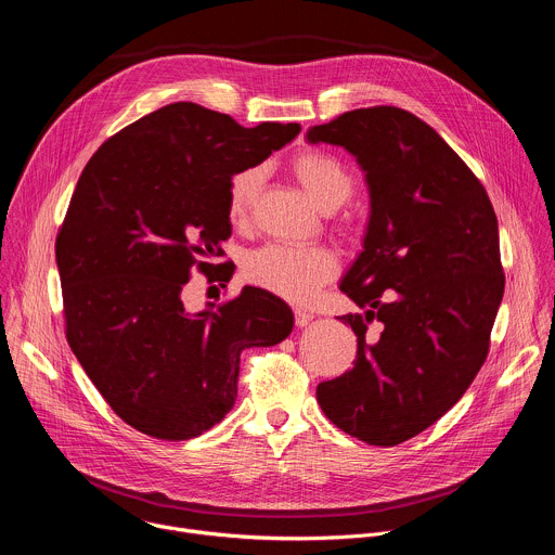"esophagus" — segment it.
I'll return each instance as SVG.
<instances>
[{"label": "esophagus", "instance_id": "obj_1", "mask_svg": "<svg viewBox=\"0 0 555 555\" xmlns=\"http://www.w3.org/2000/svg\"><path fill=\"white\" fill-rule=\"evenodd\" d=\"M311 321H313V313H309V311H305L300 307L294 309V323H296V327H307Z\"/></svg>", "mask_w": 555, "mask_h": 555}]
</instances>
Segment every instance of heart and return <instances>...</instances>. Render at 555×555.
Listing matches in <instances>:
<instances>
[{
    "label": "heart",
    "mask_w": 555,
    "mask_h": 555,
    "mask_svg": "<svg viewBox=\"0 0 555 555\" xmlns=\"http://www.w3.org/2000/svg\"><path fill=\"white\" fill-rule=\"evenodd\" d=\"M292 173L313 199V204L325 212L338 210L356 191L353 171L334 153L309 149L298 153L292 160ZM266 169L250 165L236 171L228 180L225 189V212L234 225H246L257 197ZM340 270L338 255L327 246H289L268 244L246 255L244 276L289 302H307L325 283H330Z\"/></svg>",
    "instance_id": "1"
}]
</instances>
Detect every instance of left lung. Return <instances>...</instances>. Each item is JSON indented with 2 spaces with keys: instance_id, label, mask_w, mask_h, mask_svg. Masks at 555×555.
I'll return each instance as SVG.
<instances>
[{
  "instance_id": "8db88e82",
  "label": "left lung",
  "mask_w": 555,
  "mask_h": 555,
  "mask_svg": "<svg viewBox=\"0 0 555 555\" xmlns=\"http://www.w3.org/2000/svg\"><path fill=\"white\" fill-rule=\"evenodd\" d=\"M307 140L356 155L371 197L364 250L340 283L366 309L340 319L358 353L315 398L347 435L398 446L446 415L488 358L505 289L496 212L479 178L406 109H353ZM373 320L379 337L367 334Z\"/></svg>"
}]
</instances>
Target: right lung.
<instances>
[{
    "label": "right lung",
    "instance_id": "right-lung-1",
    "mask_svg": "<svg viewBox=\"0 0 555 555\" xmlns=\"http://www.w3.org/2000/svg\"><path fill=\"white\" fill-rule=\"evenodd\" d=\"M298 122L242 127L171 103L120 129L76 182L56 236L65 336L112 411L167 441L199 437L236 400L240 356L294 327L274 294L244 287L204 311L184 307L191 270L228 263V180L292 142Z\"/></svg>",
    "mask_w": 555,
    "mask_h": 555
}]
</instances>
